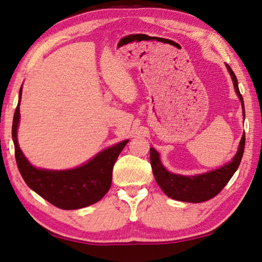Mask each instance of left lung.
<instances>
[{
	"mask_svg": "<svg viewBox=\"0 0 262 262\" xmlns=\"http://www.w3.org/2000/svg\"><path fill=\"white\" fill-rule=\"evenodd\" d=\"M226 68L229 70L235 92L241 101L244 118L246 117V111H244L243 98L240 90H238L237 79L234 72L232 71V69L227 64ZM244 144H246V136L243 134L237 152L230 163H226L219 169L196 176H180L171 173L161 163L159 153L155 151V148L151 147V149H149V158H151V165L155 180H157L158 185L166 196L172 199L187 203L206 202V200H209L215 197L217 193H220L222 189L226 186V183L230 181L233 174L235 173L243 157Z\"/></svg>",
	"mask_w": 262,
	"mask_h": 262,
	"instance_id": "obj_1",
	"label": "left lung"
}]
</instances>
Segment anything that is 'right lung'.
<instances>
[{"label":"right lung","instance_id":"1","mask_svg":"<svg viewBox=\"0 0 262 262\" xmlns=\"http://www.w3.org/2000/svg\"><path fill=\"white\" fill-rule=\"evenodd\" d=\"M14 111L12 138L16 165L25 182L39 196L62 209H79L99 202L108 192L113 179V168L128 141L105 148L81 166L69 170H46L33 166L22 153L18 144L20 101Z\"/></svg>","mask_w":262,"mask_h":262}]
</instances>
